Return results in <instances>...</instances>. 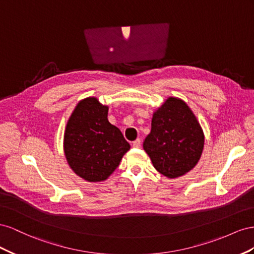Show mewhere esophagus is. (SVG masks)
Masks as SVG:
<instances>
[{"mask_svg": "<svg viewBox=\"0 0 254 254\" xmlns=\"http://www.w3.org/2000/svg\"><path fill=\"white\" fill-rule=\"evenodd\" d=\"M140 143H141V140L139 138H137L135 141H133V147L134 148H139Z\"/></svg>", "mask_w": 254, "mask_h": 254, "instance_id": "1", "label": "esophagus"}]
</instances>
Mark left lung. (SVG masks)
Here are the masks:
<instances>
[{
  "mask_svg": "<svg viewBox=\"0 0 254 254\" xmlns=\"http://www.w3.org/2000/svg\"><path fill=\"white\" fill-rule=\"evenodd\" d=\"M203 147V131L190 106L169 97L153 113L143 141L154 168L168 179L184 176L198 164Z\"/></svg>",
  "mask_w": 254,
  "mask_h": 254,
  "instance_id": "left-lung-1",
  "label": "left lung"
}]
</instances>
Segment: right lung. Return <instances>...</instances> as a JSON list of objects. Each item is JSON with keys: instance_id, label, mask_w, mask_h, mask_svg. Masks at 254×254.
<instances>
[{"instance_id": "add662e5", "label": "right lung", "mask_w": 254, "mask_h": 254, "mask_svg": "<svg viewBox=\"0 0 254 254\" xmlns=\"http://www.w3.org/2000/svg\"><path fill=\"white\" fill-rule=\"evenodd\" d=\"M95 97L79 101L67 122L64 152L70 168L88 182L105 181L131 148Z\"/></svg>"}]
</instances>
